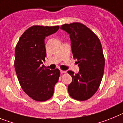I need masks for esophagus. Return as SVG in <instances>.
<instances>
[{"mask_svg":"<svg viewBox=\"0 0 123 123\" xmlns=\"http://www.w3.org/2000/svg\"><path fill=\"white\" fill-rule=\"evenodd\" d=\"M60 72L61 74H65V73H66V71H65V70H61Z\"/></svg>","mask_w":123,"mask_h":123,"instance_id":"34e87169","label":"esophagus"}]
</instances>
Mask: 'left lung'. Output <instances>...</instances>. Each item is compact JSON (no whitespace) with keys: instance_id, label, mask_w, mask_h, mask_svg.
<instances>
[{"instance_id":"obj_1","label":"left lung","mask_w":123,"mask_h":123,"mask_svg":"<svg viewBox=\"0 0 123 123\" xmlns=\"http://www.w3.org/2000/svg\"><path fill=\"white\" fill-rule=\"evenodd\" d=\"M61 29L70 35L72 51L80 68L75 74L69 70L72 81L68 86V94L77 100H86L99 88L104 72L105 58L100 40L84 24H65Z\"/></svg>"}]
</instances>
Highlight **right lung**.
Wrapping results in <instances>:
<instances>
[{
  "instance_id": "add662e5",
  "label": "right lung",
  "mask_w": 123,
  "mask_h": 123,
  "mask_svg": "<svg viewBox=\"0 0 123 123\" xmlns=\"http://www.w3.org/2000/svg\"><path fill=\"white\" fill-rule=\"evenodd\" d=\"M59 26H33L21 36L15 52V68L19 83L25 93L37 101L53 96L60 70L44 67L46 56L45 37L58 31Z\"/></svg>"
}]
</instances>
